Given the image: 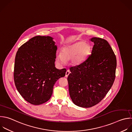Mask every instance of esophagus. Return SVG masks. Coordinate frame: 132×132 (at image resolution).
Instances as JSON below:
<instances>
[{"mask_svg": "<svg viewBox=\"0 0 132 132\" xmlns=\"http://www.w3.org/2000/svg\"><path fill=\"white\" fill-rule=\"evenodd\" d=\"M70 73V70H67V71H66V75H65V76L66 77H67L68 76V75H69V73Z\"/></svg>", "mask_w": 132, "mask_h": 132, "instance_id": "obj_1", "label": "esophagus"}]
</instances>
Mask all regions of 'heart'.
<instances>
[{"instance_id": "b5f03b06", "label": "heart", "mask_w": 132, "mask_h": 132, "mask_svg": "<svg viewBox=\"0 0 132 132\" xmlns=\"http://www.w3.org/2000/svg\"><path fill=\"white\" fill-rule=\"evenodd\" d=\"M91 50V48L89 44L80 41L63 47L61 49V53H56V59L59 63L63 64L66 62V60L70 59L72 64L78 65L86 59Z\"/></svg>"}]
</instances>
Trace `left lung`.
<instances>
[{
  "mask_svg": "<svg viewBox=\"0 0 132 132\" xmlns=\"http://www.w3.org/2000/svg\"><path fill=\"white\" fill-rule=\"evenodd\" d=\"M91 55L79 65L70 67L69 92L77 106L89 108L98 104L111 89L116 77L117 59L106 40L94 37Z\"/></svg>",
  "mask_w": 132,
  "mask_h": 132,
  "instance_id": "obj_1",
  "label": "left lung"
}]
</instances>
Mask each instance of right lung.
<instances>
[{
    "mask_svg": "<svg viewBox=\"0 0 132 132\" xmlns=\"http://www.w3.org/2000/svg\"><path fill=\"white\" fill-rule=\"evenodd\" d=\"M49 36H37L19 49L15 58L14 81L16 89L31 104L48 101L56 81L65 76L66 69L55 67L57 47Z\"/></svg>",
    "mask_w": 132,
    "mask_h": 132,
    "instance_id": "1",
    "label": "right lung"
}]
</instances>
